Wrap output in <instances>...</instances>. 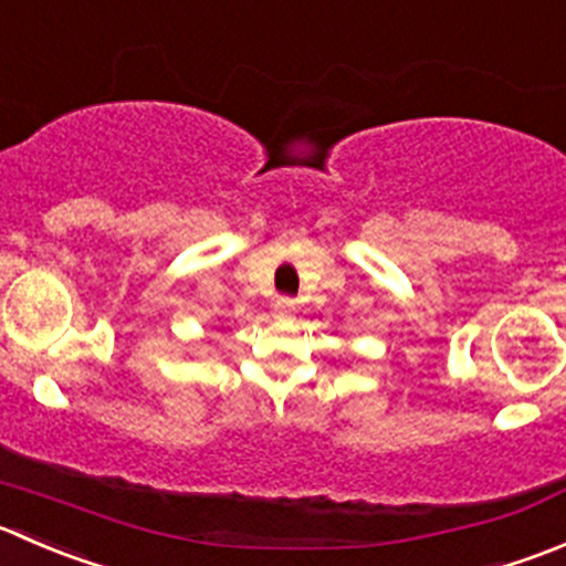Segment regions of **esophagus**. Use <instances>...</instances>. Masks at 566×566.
Masks as SVG:
<instances>
[{"instance_id": "34e87169", "label": "esophagus", "mask_w": 566, "mask_h": 566, "mask_svg": "<svg viewBox=\"0 0 566 566\" xmlns=\"http://www.w3.org/2000/svg\"><path fill=\"white\" fill-rule=\"evenodd\" d=\"M273 312H276V317H290L295 312V301L287 298V295H282V298L273 301Z\"/></svg>"}]
</instances>
